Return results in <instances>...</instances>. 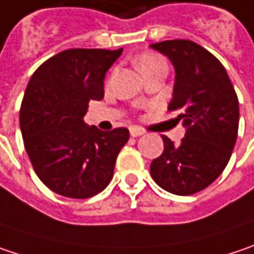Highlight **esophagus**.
I'll list each match as a JSON object with an SVG mask.
<instances>
[{"mask_svg": "<svg viewBox=\"0 0 254 254\" xmlns=\"http://www.w3.org/2000/svg\"><path fill=\"white\" fill-rule=\"evenodd\" d=\"M130 134H131V137H140L144 134V131L141 130V128H136V127H131L130 128Z\"/></svg>", "mask_w": 254, "mask_h": 254, "instance_id": "34e87169", "label": "esophagus"}]
</instances>
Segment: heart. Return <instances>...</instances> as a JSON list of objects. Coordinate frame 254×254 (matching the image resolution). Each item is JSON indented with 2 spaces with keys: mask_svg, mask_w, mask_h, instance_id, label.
Instances as JSON below:
<instances>
[{
  "mask_svg": "<svg viewBox=\"0 0 254 254\" xmlns=\"http://www.w3.org/2000/svg\"><path fill=\"white\" fill-rule=\"evenodd\" d=\"M136 64H137V67H138V70H143V69L152 67V66H154V64H165V61H163L159 55H156V53H152V52H144V53H141V55L137 58Z\"/></svg>",
  "mask_w": 254,
  "mask_h": 254,
  "instance_id": "1",
  "label": "heart"
}]
</instances>
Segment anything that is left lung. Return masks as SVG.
Listing matches in <instances>:
<instances>
[{"label": "left lung", "mask_w": 254, "mask_h": 254, "mask_svg": "<svg viewBox=\"0 0 254 254\" xmlns=\"http://www.w3.org/2000/svg\"><path fill=\"white\" fill-rule=\"evenodd\" d=\"M175 67L168 110L185 127L181 144L163 138V153L150 165L154 182L175 195H190L211 185L227 166L239 130V100L224 66L190 40L150 45Z\"/></svg>", "instance_id": "obj_1"}]
</instances>
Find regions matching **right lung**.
Wrapping results in <instances>:
<instances>
[{"instance_id":"right-lung-1","label":"right lung","mask_w":254,"mask_h":254,"mask_svg":"<svg viewBox=\"0 0 254 254\" xmlns=\"http://www.w3.org/2000/svg\"><path fill=\"white\" fill-rule=\"evenodd\" d=\"M123 49H69L46 61L28 82L20 110L24 147L34 172L49 190L67 198H89L113 175L127 128L101 131L86 126L91 100L104 98L107 70Z\"/></svg>"}]
</instances>
